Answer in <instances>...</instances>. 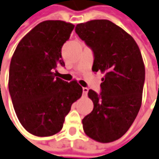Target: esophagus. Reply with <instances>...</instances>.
Returning <instances> with one entry per match:
<instances>
[{"mask_svg":"<svg viewBox=\"0 0 159 159\" xmlns=\"http://www.w3.org/2000/svg\"><path fill=\"white\" fill-rule=\"evenodd\" d=\"M88 91H89L88 88H86V87H84V88H83V94H84V96H86V95H87Z\"/></svg>","mask_w":159,"mask_h":159,"instance_id":"obj_1","label":"esophagus"}]
</instances>
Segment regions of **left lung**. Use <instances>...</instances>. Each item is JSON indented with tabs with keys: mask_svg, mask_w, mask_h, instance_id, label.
<instances>
[{
	"mask_svg": "<svg viewBox=\"0 0 159 159\" xmlns=\"http://www.w3.org/2000/svg\"><path fill=\"white\" fill-rule=\"evenodd\" d=\"M75 30L93 52L92 70L104 74L100 94L89 90L94 108L83 119L84 132L98 142H113L126 133L141 107L145 78L141 52L132 36L111 20H89Z\"/></svg>",
	"mask_w": 159,
	"mask_h": 159,
	"instance_id": "left-lung-1",
	"label": "left lung"
}]
</instances>
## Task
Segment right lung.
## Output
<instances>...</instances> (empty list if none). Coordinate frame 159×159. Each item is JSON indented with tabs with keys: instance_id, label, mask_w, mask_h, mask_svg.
Masks as SVG:
<instances>
[{
	"instance_id": "right-lung-1",
	"label": "right lung",
	"mask_w": 159,
	"mask_h": 159,
	"mask_svg": "<svg viewBox=\"0 0 159 159\" xmlns=\"http://www.w3.org/2000/svg\"><path fill=\"white\" fill-rule=\"evenodd\" d=\"M75 26L62 20H45L20 40L9 67L8 90L16 116L30 133L49 137L62 128L71 105L83 93L75 81L57 77L65 66L62 45Z\"/></svg>"
}]
</instances>
